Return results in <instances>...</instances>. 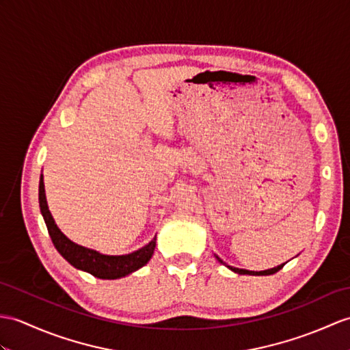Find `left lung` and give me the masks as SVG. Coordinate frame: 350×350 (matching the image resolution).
<instances>
[{
	"label": "left lung",
	"mask_w": 350,
	"mask_h": 350,
	"mask_svg": "<svg viewBox=\"0 0 350 350\" xmlns=\"http://www.w3.org/2000/svg\"><path fill=\"white\" fill-rule=\"evenodd\" d=\"M216 259H217L219 262L225 265V262L222 261L221 258L216 256ZM283 265H285V264L278 265V267H274V268H270V270H264V271H249V270H243V268H235V267H231V265H226V267H228L231 271H234V273H239V274H249V275H268V274H274V273H278L279 270H282V267H283Z\"/></svg>",
	"instance_id": "1"
}]
</instances>
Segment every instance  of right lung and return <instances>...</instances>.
Masks as SVG:
<instances>
[{
  "mask_svg": "<svg viewBox=\"0 0 350 350\" xmlns=\"http://www.w3.org/2000/svg\"><path fill=\"white\" fill-rule=\"evenodd\" d=\"M38 202L53 246L64 256L65 261H68L72 267L77 268V270L86 271L98 279H120L137 271L138 268H142L150 261L153 250H155L157 246V235L153 237L149 245H146L144 247L128 255H103L94 249H88L76 245L75 241L65 237L62 231L56 226L51 212H49L44 193L43 174L40 176Z\"/></svg>",
  "mask_w": 350,
  "mask_h": 350,
  "instance_id": "1",
  "label": "right lung"
}]
</instances>
